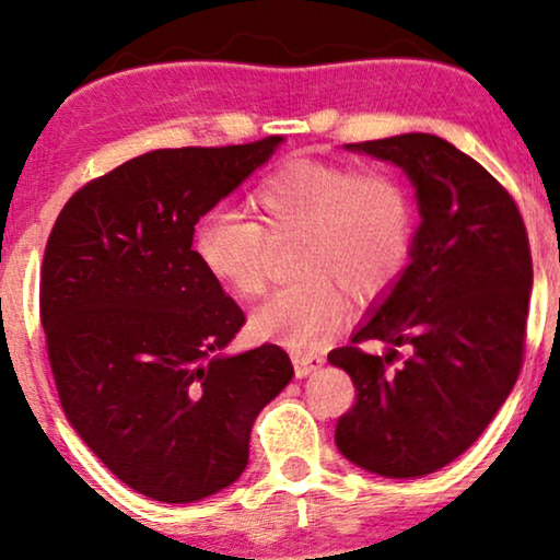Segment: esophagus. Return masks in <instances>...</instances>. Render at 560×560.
I'll return each mask as SVG.
<instances>
[{"label":"esophagus","mask_w":560,"mask_h":560,"mask_svg":"<svg viewBox=\"0 0 560 560\" xmlns=\"http://www.w3.org/2000/svg\"><path fill=\"white\" fill-rule=\"evenodd\" d=\"M323 355L320 352H295L292 355V365H295V375L298 377H307L310 373H315L317 368H323Z\"/></svg>","instance_id":"obj_1"}]
</instances>
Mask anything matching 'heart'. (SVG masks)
Instances as JSON below:
<instances>
[{
  "instance_id": "b5f03b06",
  "label": "heart",
  "mask_w": 560,
  "mask_h": 560,
  "mask_svg": "<svg viewBox=\"0 0 560 560\" xmlns=\"http://www.w3.org/2000/svg\"><path fill=\"white\" fill-rule=\"evenodd\" d=\"M257 222L214 210L192 230L197 262L232 295H262L270 275L269 237L303 232L295 270L303 278L255 310L257 338L307 352L338 328L348 300H373L406 270L416 210L390 172H360L340 162L292 158L255 187Z\"/></svg>"
}]
</instances>
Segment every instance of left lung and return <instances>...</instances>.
Returning a JSON list of instances; mask_svg holds the SVG:
<instances>
[{"label": "left lung", "instance_id": "8db88e82", "mask_svg": "<svg viewBox=\"0 0 560 560\" xmlns=\"http://www.w3.org/2000/svg\"><path fill=\"white\" fill-rule=\"evenodd\" d=\"M393 162L416 187L410 262L328 360L355 385L335 443L358 468L420 478L466 453L518 381L533 265L526 225L490 172L443 137L346 144ZM383 339V357L358 341ZM406 347L398 371L387 365Z\"/></svg>", "mask_w": 560, "mask_h": 560}]
</instances>
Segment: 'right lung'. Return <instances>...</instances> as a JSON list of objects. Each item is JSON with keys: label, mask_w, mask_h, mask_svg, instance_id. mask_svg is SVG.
Listing matches in <instances>:
<instances>
[{"label": "right lung", "mask_w": 560, "mask_h": 560, "mask_svg": "<svg viewBox=\"0 0 560 560\" xmlns=\"http://www.w3.org/2000/svg\"><path fill=\"white\" fill-rule=\"evenodd\" d=\"M282 137L140 154L70 197L42 262L39 310L59 402L90 451L162 503L243 476L250 430L292 381L192 250V230L272 158Z\"/></svg>", "instance_id": "1"}]
</instances>
